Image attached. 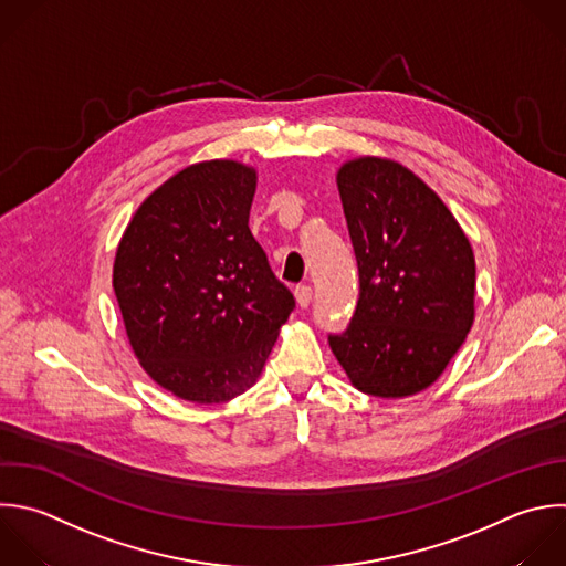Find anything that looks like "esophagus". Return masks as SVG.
I'll return each mask as SVG.
<instances>
[{"mask_svg":"<svg viewBox=\"0 0 566 566\" xmlns=\"http://www.w3.org/2000/svg\"><path fill=\"white\" fill-rule=\"evenodd\" d=\"M294 296H296V305H298L301 310H305V307L312 303V287H310V285H298V287L294 290Z\"/></svg>","mask_w":566,"mask_h":566,"instance_id":"1","label":"esophagus"}]
</instances>
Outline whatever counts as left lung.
Masks as SVG:
<instances>
[{
  "instance_id": "left-lung-1",
  "label": "left lung",
  "mask_w": 566,
  "mask_h": 566,
  "mask_svg": "<svg viewBox=\"0 0 566 566\" xmlns=\"http://www.w3.org/2000/svg\"><path fill=\"white\" fill-rule=\"evenodd\" d=\"M336 186L360 296L329 347L358 391L413 396L438 380L473 325L471 243L442 199L394 159H349Z\"/></svg>"
}]
</instances>
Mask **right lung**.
<instances>
[{
	"label": "right lung",
	"mask_w": 566,
	"mask_h": 566,
	"mask_svg": "<svg viewBox=\"0 0 566 566\" xmlns=\"http://www.w3.org/2000/svg\"><path fill=\"white\" fill-rule=\"evenodd\" d=\"M256 170L192 164L133 214L113 287L146 374L177 398L214 405L261 376L294 296L250 232Z\"/></svg>",
	"instance_id": "right-lung-1"
}]
</instances>
